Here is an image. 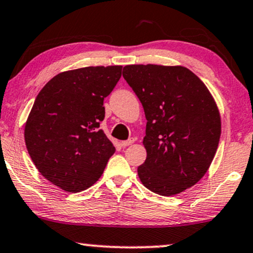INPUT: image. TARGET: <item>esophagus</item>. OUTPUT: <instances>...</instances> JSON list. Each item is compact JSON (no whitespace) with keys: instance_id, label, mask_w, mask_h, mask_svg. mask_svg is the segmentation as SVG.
I'll list each match as a JSON object with an SVG mask.
<instances>
[{"instance_id":"obj_1","label":"esophagus","mask_w":253,"mask_h":253,"mask_svg":"<svg viewBox=\"0 0 253 253\" xmlns=\"http://www.w3.org/2000/svg\"><path fill=\"white\" fill-rule=\"evenodd\" d=\"M133 142H135V139H133V138L127 139V141H122L121 142V146H129L130 144H132Z\"/></svg>"}]
</instances>
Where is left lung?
Segmentation results:
<instances>
[{
  "label": "left lung",
  "mask_w": 253,
  "mask_h": 253,
  "mask_svg": "<svg viewBox=\"0 0 253 253\" xmlns=\"http://www.w3.org/2000/svg\"><path fill=\"white\" fill-rule=\"evenodd\" d=\"M123 77L148 121L139 179L161 196L185 191L203 178L216 155L222 130L216 101L199 77L182 65H126Z\"/></svg>",
  "instance_id": "left-lung-1"
}]
</instances>
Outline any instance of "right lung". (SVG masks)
Returning a JSON list of instances; mask_svg holds the SVG:
<instances>
[{
    "label": "right lung",
    "instance_id": "obj_1",
    "mask_svg": "<svg viewBox=\"0 0 253 253\" xmlns=\"http://www.w3.org/2000/svg\"><path fill=\"white\" fill-rule=\"evenodd\" d=\"M122 75V65L85 67L56 75L39 92L24 127L31 161L49 182L80 192L97 182L115 146L99 123L103 101Z\"/></svg>",
    "mask_w": 253,
    "mask_h": 253
}]
</instances>
